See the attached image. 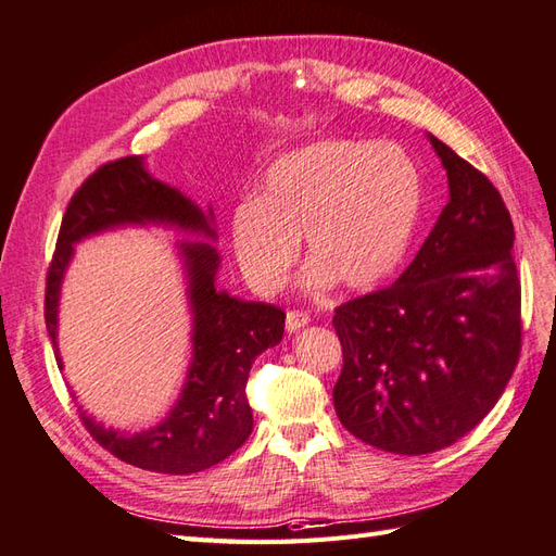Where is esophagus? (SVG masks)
I'll return each mask as SVG.
<instances>
[{
	"label": "esophagus",
	"mask_w": 556,
	"mask_h": 556,
	"mask_svg": "<svg viewBox=\"0 0 556 556\" xmlns=\"http://www.w3.org/2000/svg\"><path fill=\"white\" fill-rule=\"evenodd\" d=\"M309 321V315L303 313V309H289L287 313V331L295 333L301 327H305Z\"/></svg>",
	"instance_id": "1"
}]
</instances>
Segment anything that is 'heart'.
I'll list each match as a JSON object with an SVG mask.
<instances>
[{"mask_svg": "<svg viewBox=\"0 0 556 556\" xmlns=\"http://www.w3.org/2000/svg\"><path fill=\"white\" fill-rule=\"evenodd\" d=\"M424 208L417 161L365 139H319L267 167L261 197L231 213V247L257 291H277L305 235L309 289L339 281L367 291L389 279L409 249Z\"/></svg>", "mask_w": 556, "mask_h": 556, "instance_id": "b5f03b06", "label": "heart"}]
</instances>
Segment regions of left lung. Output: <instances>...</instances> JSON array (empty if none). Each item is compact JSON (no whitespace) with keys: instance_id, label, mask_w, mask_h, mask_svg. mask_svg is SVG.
<instances>
[{"instance_id":"left-lung-1","label":"left lung","mask_w":556,"mask_h":556,"mask_svg":"<svg viewBox=\"0 0 556 556\" xmlns=\"http://www.w3.org/2000/svg\"><path fill=\"white\" fill-rule=\"evenodd\" d=\"M450 201L393 287L337 307L341 424L395 455H429L469 433L505 393L521 353L514 225L490 179L431 137Z\"/></svg>"}]
</instances>
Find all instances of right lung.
Segmentation results:
<instances>
[{
	"mask_svg": "<svg viewBox=\"0 0 556 556\" xmlns=\"http://www.w3.org/2000/svg\"><path fill=\"white\" fill-rule=\"evenodd\" d=\"M161 219L213 235L197 205L177 189L147 175L137 156L99 165L75 189L63 213L56 251L45 283V321L54 343L59 289L73 243L123 223ZM193 307V363L182 397L159 429L121 435L80 412L83 426L113 457L156 473H197L215 467L243 445L253 429L247 383L253 359L283 337L287 313L277 305L243 303L215 289L217 253L205 243H185Z\"/></svg>",
	"mask_w": 556,
	"mask_h": 556,
	"instance_id": "1",
	"label": "right lung"
}]
</instances>
